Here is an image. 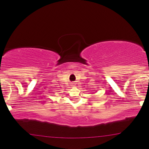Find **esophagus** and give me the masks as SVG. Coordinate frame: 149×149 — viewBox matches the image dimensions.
Segmentation results:
<instances>
[{"label":"esophagus","instance_id":"esophagus-1","mask_svg":"<svg viewBox=\"0 0 149 149\" xmlns=\"http://www.w3.org/2000/svg\"><path fill=\"white\" fill-rule=\"evenodd\" d=\"M74 85H75V84H74V83H73V84H72V86H74Z\"/></svg>","mask_w":149,"mask_h":149}]
</instances>
